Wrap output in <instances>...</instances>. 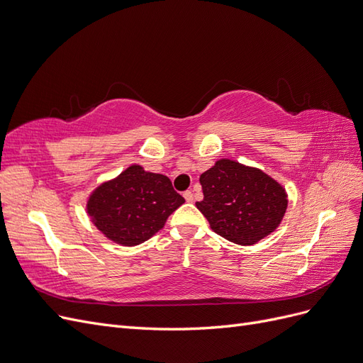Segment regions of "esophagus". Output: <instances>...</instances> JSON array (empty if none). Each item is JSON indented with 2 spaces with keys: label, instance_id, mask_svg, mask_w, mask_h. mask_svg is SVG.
Listing matches in <instances>:
<instances>
[{
  "label": "esophagus",
  "instance_id": "1",
  "mask_svg": "<svg viewBox=\"0 0 363 363\" xmlns=\"http://www.w3.org/2000/svg\"><path fill=\"white\" fill-rule=\"evenodd\" d=\"M184 199L186 200V202H193V193L189 190V191H185L184 193Z\"/></svg>",
  "mask_w": 363,
  "mask_h": 363
}]
</instances>
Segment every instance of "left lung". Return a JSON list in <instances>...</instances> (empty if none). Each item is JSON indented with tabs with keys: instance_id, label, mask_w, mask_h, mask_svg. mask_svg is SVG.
<instances>
[{
	"instance_id": "obj_1",
	"label": "left lung",
	"mask_w": 363,
	"mask_h": 363,
	"mask_svg": "<svg viewBox=\"0 0 363 363\" xmlns=\"http://www.w3.org/2000/svg\"><path fill=\"white\" fill-rule=\"evenodd\" d=\"M203 200L196 202L211 229L239 245H254L275 232L287 209L283 185L260 169L218 160L200 174Z\"/></svg>"
}]
</instances>
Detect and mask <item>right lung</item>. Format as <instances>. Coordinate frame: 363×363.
I'll list each match as a JSON object with an SVG mask.
<instances>
[{
  "mask_svg": "<svg viewBox=\"0 0 363 363\" xmlns=\"http://www.w3.org/2000/svg\"><path fill=\"white\" fill-rule=\"evenodd\" d=\"M184 202L164 174L133 164L92 191L86 212L106 238L134 247L163 229L170 213Z\"/></svg>",
  "mask_w": 363,
  "mask_h": 363,
  "instance_id": "right-lung-1",
  "label": "right lung"
}]
</instances>
